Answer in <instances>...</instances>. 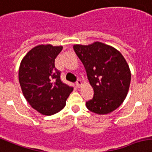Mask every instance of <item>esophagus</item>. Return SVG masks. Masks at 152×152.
I'll use <instances>...</instances> for the list:
<instances>
[{
  "label": "esophagus",
  "mask_w": 152,
  "mask_h": 152,
  "mask_svg": "<svg viewBox=\"0 0 152 152\" xmlns=\"http://www.w3.org/2000/svg\"><path fill=\"white\" fill-rule=\"evenodd\" d=\"M76 87H81V85H82V82H81V80H77V81H76Z\"/></svg>",
  "instance_id": "34e87169"
}]
</instances>
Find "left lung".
<instances>
[{"instance_id":"left-lung-1","label":"left lung","mask_w":152,"mask_h":152,"mask_svg":"<svg viewBox=\"0 0 152 152\" xmlns=\"http://www.w3.org/2000/svg\"><path fill=\"white\" fill-rule=\"evenodd\" d=\"M75 52L83 64L94 97L86 102L89 110L108 114L119 108L129 91L131 73L123 55L113 47L94 42L75 44Z\"/></svg>"}]
</instances>
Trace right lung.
Masks as SVG:
<instances>
[{
    "instance_id": "1",
    "label": "right lung",
    "mask_w": 152,
    "mask_h": 152,
    "mask_svg": "<svg viewBox=\"0 0 152 152\" xmlns=\"http://www.w3.org/2000/svg\"><path fill=\"white\" fill-rule=\"evenodd\" d=\"M63 47L40 44L23 58L18 80L23 95L32 108L44 115L60 112L73 88L61 82L55 60Z\"/></svg>"
}]
</instances>
